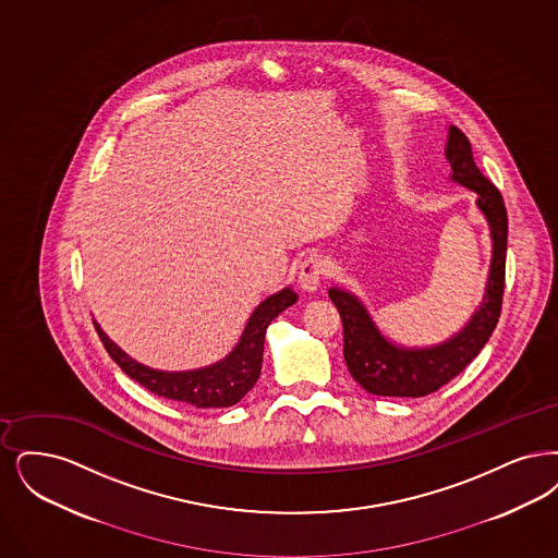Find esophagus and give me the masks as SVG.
<instances>
[{
    "mask_svg": "<svg viewBox=\"0 0 558 558\" xmlns=\"http://www.w3.org/2000/svg\"><path fill=\"white\" fill-rule=\"evenodd\" d=\"M322 274H324V264L317 255H310L307 259H303L301 266H299V287H301V290L315 292L319 287Z\"/></svg>",
    "mask_w": 558,
    "mask_h": 558,
    "instance_id": "obj_1",
    "label": "esophagus"
}]
</instances>
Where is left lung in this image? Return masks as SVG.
I'll use <instances>...</instances> for the list:
<instances>
[{
  "label": "left lung",
  "mask_w": 558,
  "mask_h": 558,
  "mask_svg": "<svg viewBox=\"0 0 558 558\" xmlns=\"http://www.w3.org/2000/svg\"><path fill=\"white\" fill-rule=\"evenodd\" d=\"M445 154L450 163V180L477 195L475 205L490 228L492 259L486 292L480 307L457 335L432 347H402L381 335L357 294L338 287L328 290L342 319L347 367L369 395L415 399L436 392L480 355L500 317L509 232L505 201L475 166L471 143L457 126H448Z\"/></svg>",
  "instance_id": "left-lung-1"
}]
</instances>
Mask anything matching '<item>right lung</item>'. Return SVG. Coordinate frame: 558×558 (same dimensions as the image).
I'll return each instance as SVG.
<instances>
[{"instance_id": "add662e5", "label": "right lung", "mask_w": 558, "mask_h": 558, "mask_svg": "<svg viewBox=\"0 0 558 558\" xmlns=\"http://www.w3.org/2000/svg\"><path fill=\"white\" fill-rule=\"evenodd\" d=\"M296 299L299 296L292 287L269 294L268 299L262 301L255 307V312L251 313L236 347L226 357L207 367L189 372H161L143 365L110 340V336L101 330L97 322L93 324L106 351L129 378L138 381L157 397L170 401L186 402L197 409H222L236 404L255 386L262 374L266 330L271 319L289 310L290 305H294Z\"/></svg>"}]
</instances>
